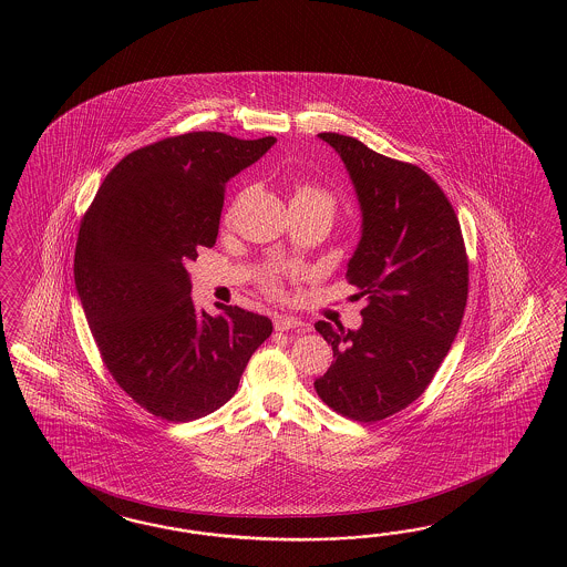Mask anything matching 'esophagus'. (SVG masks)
<instances>
[{"instance_id": "34e87169", "label": "esophagus", "mask_w": 567, "mask_h": 567, "mask_svg": "<svg viewBox=\"0 0 567 567\" xmlns=\"http://www.w3.org/2000/svg\"><path fill=\"white\" fill-rule=\"evenodd\" d=\"M275 328L278 332H287V330H295V332H301L303 330V322L291 318V316H276Z\"/></svg>"}]
</instances>
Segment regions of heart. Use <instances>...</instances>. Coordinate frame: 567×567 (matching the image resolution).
Here are the masks:
<instances>
[{
    "mask_svg": "<svg viewBox=\"0 0 567 567\" xmlns=\"http://www.w3.org/2000/svg\"><path fill=\"white\" fill-rule=\"evenodd\" d=\"M292 202H316V204L327 206L330 212L334 209V199H332V195L327 193L324 189H320V187H316V185H309V183H299V185H295ZM264 282H266V287H268L270 291H276V289H278V272H276V270L266 272V276H264Z\"/></svg>",
    "mask_w": 567,
    "mask_h": 567,
    "instance_id": "heart-1",
    "label": "heart"
}]
</instances>
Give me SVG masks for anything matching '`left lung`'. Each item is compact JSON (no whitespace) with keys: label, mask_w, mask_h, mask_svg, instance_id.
I'll return each mask as SVG.
<instances>
[{"label":"left lung","mask_w":567,"mask_h":567,"mask_svg":"<svg viewBox=\"0 0 567 567\" xmlns=\"http://www.w3.org/2000/svg\"><path fill=\"white\" fill-rule=\"evenodd\" d=\"M318 137L341 155L358 193L361 239L347 264L358 287V330L316 322L334 361L313 382L334 412L380 422L426 391L464 318L467 256L462 226L426 172L339 133Z\"/></svg>","instance_id":"obj_1"}]
</instances>
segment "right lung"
Here are the masks:
<instances>
[{
	"label": "right lung",
	"instance_id": "right-lung-1",
	"mask_svg": "<svg viewBox=\"0 0 567 567\" xmlns=\"http://www.w3.org/2000/svg\"><path fill=\"white\" fill-rule=\"evenodd\" d=\"M275 143L212 131L162 138L122 157L81 223L74 282L103 363L162 420L223 408L272 334L266 316L237 306L195 311L187 266L216 245L226 183Z\"/></svg>",
	"mask_w": 567,
	"mask_h": 567
}]
</instances>
